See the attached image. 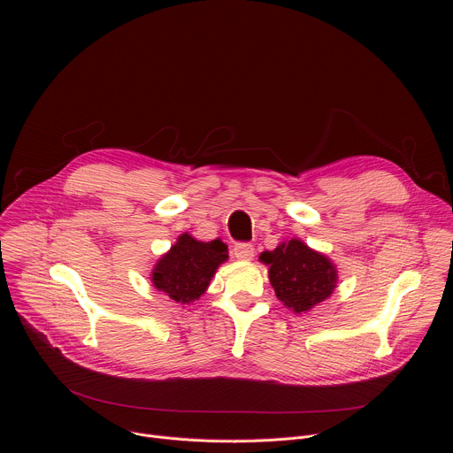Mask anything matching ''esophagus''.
I'll return each instance as SVG.
<instances>
[{
	"label": "esophagus",
	"instance_id": "34e87169",
	"mask_svg": "<svg viewBox=\"0 0 453 453\" xmlns=\"http://www.w3.org/2000/svg\"><path fill=\"white\" fill-rule=\"evenodd\" d=\"M233 254H234V257H238V260H250V257L254 256V245L247 243V242H238L233 247Z\"/></svg>",
	"mask_w": 453,
	"mask_h": 453
}]
</instances>
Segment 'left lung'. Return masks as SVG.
I'll list each match as a JSON object with an SVG mask.
<instances>
[{"label": "left lung", "mask_w": 453, "mask_h": 453, "mask_svg": "<svg viewBox=\"0 0 453 453\" xmlns=\"http://www.w3.org/2000/svg\"><path fill=\"white\" fill-rule=\"evenodd\" d=\"M260 257L271 267L269 278L278 299L297 313L325 301L335 288L337 271L332 262L301 240L292 238Z\"/></svg>", "instance_id": "1"}]
</instances>
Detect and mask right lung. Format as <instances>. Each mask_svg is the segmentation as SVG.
<instances>
[{
    "label": "right lung",
    "mask_w": 453,
    "mask_h": 453,
    "mask_svg": "<svg viewBox=\"0 0 453 453\" xmlns=\"http://www.w3.org/2000/svg\"><path fill=\"white\" fill-rule=\"evenodd\" d=\"M226 260L227 245L224 242H199L184 233L157 262L152 283L177 303L196 301L204 294L217 267Z\"/></svg>",
    "instance_id": "1"
}]
</instances>
